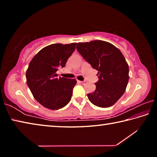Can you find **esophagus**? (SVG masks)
<instances>
[{
  "mask_svg": "<svg viewBox=\"0 0 157 157\" xmlns=\"http://www.w3.org/2000/svg\"><path fill=\"white\" fill-rule=\"evenodd\" d=\"M79 82L82 84H86L87 82L86 80H84V81H79Z\"/></svg>",
  "mask_w": 157,
  "mask_h": 157,
  "instance_id": "obj_1",
  "label": "esophagus"
}]
</instances>
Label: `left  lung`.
<instances>
[{
  "mask_svg": "<svg viewBox=\"0 0 157 157\" xmlns=\"http://www.w3.org/2000/svg\"><path fill=\"white\" fill-rule=\"evenodd\" d=\"M76 48L98 71L96 89L87 95L90 102L102 108L113 105L125 91L129 81V66L123 55L113 44L100 40L78 43Z\"/></svg>",
  "mask_w": 157,
  "mask_h": 157,
  "instance_id": "left-lung-1",
  "label": "left lung"
}]
</instances>
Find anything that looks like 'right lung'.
Returning <instances> with one entry per match:
<instances>
[{
  "mask_svg": "<svg viewBox=\"0 0 157 157\" xmlns=\"http://www.w3.org/2000/svg\"><path fill=\"white\" fill-rule=\"evenodd\" d=\"M76 43L55 44L44 48L33 57L26 72L27 84L37 102L49 109H59L70 102L75 79L58 78L59 67H64Z\"/></svg>",
  "mask_w": 157,
  "mask_h": 157,
  "instance_id": "1",
  "label": "right lung"
}]
</instances>
